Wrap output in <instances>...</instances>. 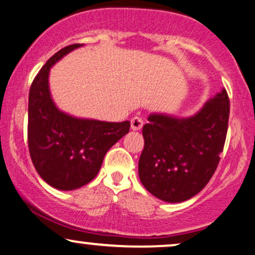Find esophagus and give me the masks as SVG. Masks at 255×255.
<instances>
[{"mask_svg":"<svg viewBox=\"0 0 255 255\" xmlns=\"http://www.w3.org/2000/svg\"><path fill=\"white\" fill-rule=\"evenodd\" d=\"M143 123L142 118H139V117H133L132 119H131V128H132L133 131H138L140 128H143Z\"/></svg>","mask_w":255,"mask_h":255,"instance_id":"esophagus-1","label":"esophagus"}]
</instances>
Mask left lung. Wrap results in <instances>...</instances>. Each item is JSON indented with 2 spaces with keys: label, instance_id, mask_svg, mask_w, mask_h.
Listing matches in <instances>:
<instances>
[{
  "label": "left lung",
  "instance_id": "8db88e82",
  "mask_svg": "<svg viewBox=\"0 0 255 255\" xmlns=\"http://www.w3.org/2000/svg\"><path fill=\"white\" fill-rule=\"evenodd\" d=\"M226 89L187 118L151 113L143 127L140 182L156 198L180 203L206 186L223 151L229 119Z\"/></svg>",
  "mask_w": 255,
  "mask_h": 255
}]
</instances>
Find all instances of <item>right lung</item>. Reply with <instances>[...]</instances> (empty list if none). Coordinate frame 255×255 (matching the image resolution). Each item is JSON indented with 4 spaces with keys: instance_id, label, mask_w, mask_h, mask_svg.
Instances as JSON below:
<instances>
[{
    "instance_id": "obj_1",
    "label": "right lung",
    "mask_w": 255,
    "mask_h": 255,
    "mask_svg": "<svg viewBox=\"0 0 255 255\" xmlns=\"http://www.w3.org/2000/svg\"><path fill=\"white\" fill-rule=\"evenodd\" d=\"M83 44L63 47L45 63L28 95V149L38 174L62 191L82 187L97 176L106 152L130 130V122L110 123L64 113L51 98L50 69Z\"/></svg>"
}]
</instances>
